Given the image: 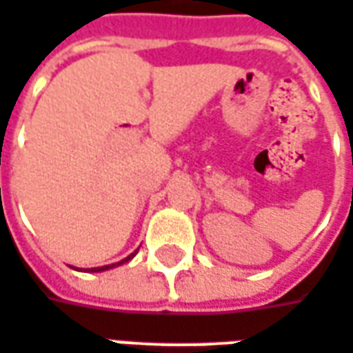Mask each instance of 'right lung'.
<instances>
[{
	"instance_id": "obj_1",
	"label": "right lung",
	"mask_w": 353,
	"mask_h": 353,
	"mask_svg": "<svg viewBox=\"0 0 353 353\" xmlns=\"http://www.w3.org/2000/svg\"><path fill=\"white\" fill-rule=\"evenodd\" d=\"M133 256H135V252H133V254H131V256H128V258L122 259V261H118V263H114V265H120V263H123V261H130V259L133 258ZM114 265H105V267H97V269H92V271H94V272L107 271V269H110V267H114Z\"/></svg>"
}]
</instances>
